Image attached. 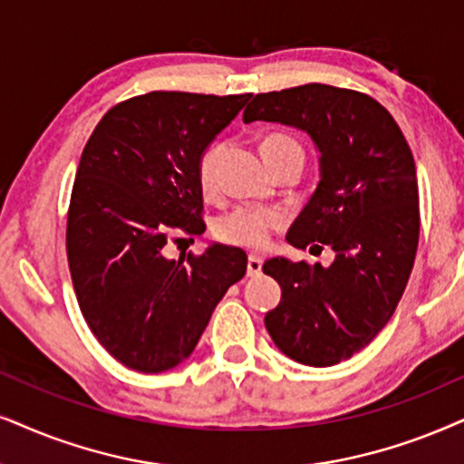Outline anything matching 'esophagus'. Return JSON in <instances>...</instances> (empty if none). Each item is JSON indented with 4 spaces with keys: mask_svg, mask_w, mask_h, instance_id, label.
<instances>
[{
    "mask_svg": "<svg viewBox=\"0 0 464 464\" xmlns=\"http://www.w3.org/2000/svg\"><path fill=\"white\" fill-rule=\"evenodd\" d=\"M261 267H263L261 256L250 255L248 256V276H259L261 274Z\"/></svg>",
    "mask_w": 464,
    "mask_h": 464,
    "instance_id": "1",
    "label": "esophagus"
}]
</instances>
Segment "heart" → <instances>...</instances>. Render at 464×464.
I'll return each instance as SVG.
<instances>
[{
  "label": "heart",
  "mask_w": 464,
  "mask_h": 464,
  "mask_svg": "<svg viewBox=\"0 0 464 464\" xmlns=\"http://www.w3.org/2000/svg\"><path fill=\"white\" fill-rule=\"evenodd\" d=\"M285 148H300V145H297V140L286 137V134H267L261 143L263 156ZM220 154V143L208 145V148L198 154L197 179L205 195L214 192L216 184H218ZM280 225H283V218H280L278 212H272V209L237 208L218 220V225H216V236L227 244L259 250L269 242V236H272L274 228H278Z\"/></svg>",
  "instance_id": "heart-1"
}]
</instances>
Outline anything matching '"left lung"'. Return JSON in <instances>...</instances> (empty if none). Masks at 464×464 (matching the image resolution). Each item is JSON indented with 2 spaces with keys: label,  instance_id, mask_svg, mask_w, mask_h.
<instances>
[{
  "label": "left lung",
  "instance_id": "8db88e82",
  "mask_svg": "<svg viewBox=\"0 0 464 464\" xmlns=\"http://www.w3.org/2000/svg\"><path fill=\"white\" fill-rule=\"evenodd\" d=\"M244 121L297 128L321 154V179L286 242L325 244L336 255L327 267L285 256L263 263L283 289L266 327L291 360L334 366L388 325L411 276L420 237L413 154L388 109L332 85L256 93Z\"/></svg>",
  "mask_w": 464,
  "mask_h": 464
}]
</instances>
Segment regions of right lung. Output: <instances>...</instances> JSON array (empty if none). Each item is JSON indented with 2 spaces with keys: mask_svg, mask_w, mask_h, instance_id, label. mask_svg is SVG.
Returning <instances> with one entry per match:
<instances>
[{
  "mask_svg": "<svg viewBox=\"0 0 464 464\" xmlns=\"http://www.w3.org/2000/svg\"><path fill=\"white\" fill-rule=\"evenodd\" d=\"M250 93L151 92L102 117L81 154L68 209L72 285L98 343L139 372L171 371L195 351L227 289L244 278L242 248L212 244L188 261L162 248L201 236L198 154Z\"/></svg>",
  "mask_w": 464,
  "mask_h": 464,
  "instance_id": "add662e5",
  "label": "right lung"
}]
</instances>
